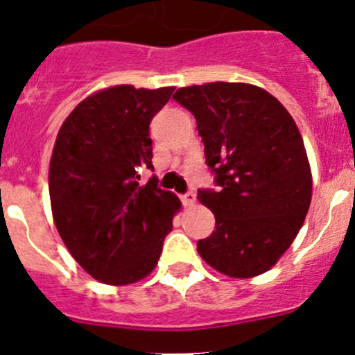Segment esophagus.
Wrapping results in <instances>:
<instances>
[{
  "label": "esophagus",
  "mask_w": 355,
  "mask_h": 355,
  "mask_svg": "<svg viewBox=\"0 0 355 355\" xmlns=\"http://www.w3.org/2000/svg\"><path fill=\"white\" fill-rule=\"evenodd\" d=\"M182 204L184 206H194L196 204V194L194 192H185V194H182Z\"/></svg>",
  "instance_id": "1"
}]
</instances>
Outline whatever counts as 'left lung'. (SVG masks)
Wrapping results in <instances>:
<instances>
[{
	"mask_svg": "<svg viewBox=\"0 0 355 355\" xmlns=\"http://www.w3.org/2000/svg\"><path fill=\"white\" fill-rule=\"evenodd\" d=\"M173 99L196 116L216 189H199L214 232L198 252L220 273L250 278L270 270L299 234L313 178L295 121L264 89L211 82Z\"/></svg>",
	"mask_w": 355,
	"mask_h": 355,
	"instance_id": "left-lung-1",
	"label": "left lung"
}]
</instances>
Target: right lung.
<instances>
[{
	"mask_svg": "<svg viewBox=\"0 0 355 355\" xmlns=\"http://www.w3.org/2000/svg\"><path fill=\"white\" fill-rule=\"evenodd\" d=\"M173 87L116 85L85 98L56 137L49 198L60 237L96 280L128 285L155 270L180 200L141 168L153 170L149 123Z\"/></svg>",
	"mask_w": 355,
	"mask_h": 355,
	"instance_id": "add662e5",
	"label": "right lung"
}]
</instances>
